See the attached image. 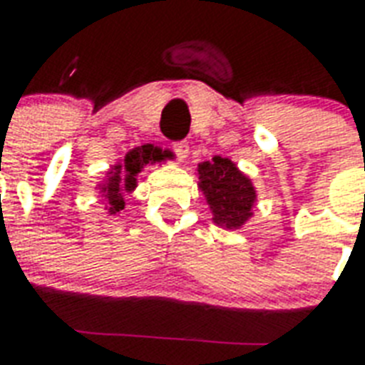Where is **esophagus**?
Instances as JSON below:
<instances>
[{
    "label": "esophagus",
    "mask_w": 365,
    "mask_h": 365,
    "mask_svg": "<svg viewBox=\"0 0 365 365\" xmlns=\"http://www.w3.org/2000/svg\"><path fill=\"white\" fill-rule=\"evenodd\" d=\"M172 151L176 153L178 159L183 160V159H185V157H187V153H189L187 142H174V143H172Z\"/></svg>",
    "instance_id": "esophagus-1"
}]
</instances>
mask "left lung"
Segmentation results:
<instances>
[{
	"label": "left lung",
	"instance_id": "left-lung-1",
	"mask_svg": "<svg viewBox=\"0 0 365 365\" xmlns=\"http://www.w3.org/2000/svg\"><path fill=\"white\" fill-rule=\"evenodd\" d=\"M199 187L214 214V223L239 229L252 217L255 189L233 160L214 157L199 165Z\"/></svg>",
	"mask_w": 365,
	"mask_h": 365
}]
</instances>
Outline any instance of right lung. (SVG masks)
Masks as SVG:
<instances>
[{
    "label": "right lung",
    "instance_id": "obj_1",
    "mask_svg": "<svg viewBox=\"0 0 365 365\" xmlns=\"http://www.w3.org/2000/svg\"><path fill=\"white\" fill-rule=\"evenodd\" d=\"M165 157L166 153H163L159 148H153L151 143L130 149L125 160L113 166L108 172L106 182L100 185L102 197L106 199V210L110 214H119L125 208V191L128 193L136 187V176L142 172L143 166L149 163H159Z\"/></svg>",
    "mask_w": 365,
    "mask_h": 365
}]
</instances>
